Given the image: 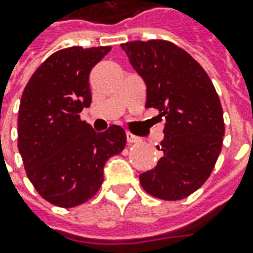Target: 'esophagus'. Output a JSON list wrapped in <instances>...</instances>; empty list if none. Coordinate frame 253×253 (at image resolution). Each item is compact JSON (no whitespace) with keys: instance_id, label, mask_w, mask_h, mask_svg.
<instances>
[{"instance_id":"34e87169","label":"esophagus","mask_w":253,"mask_h":253,"mask_svg":"<svg viewBox=\"0 0 253 253\" xmlns=\"http://www.w3.org/2000/svg\"><path fill=\"white\" fill-rule=\"evenodd\" d=\"M126 141H128V143H136V142H139L141 139L138 136L132 135L131 132H126Z\"/></svg>"}]
</instances>
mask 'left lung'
Here are the masks:
<instances>
[{
	"mask_svg": "<svg viewBox=\"0 0 253 253\" xmlns=\"http://www.w3.org/2000/svg\"><path fill=\"white\" fill-rule=\"evenodd\" d=\"M121 47L146 84V107L165 120L163 152L155 169L139 174L143 190L181 200L200 189L218 159L225 132L222 108L209 74L168 41L126 42Z\"/></svg>",
	"mask_w": 253,
	"mask_h": 253,
	"instance_id": "obj_1",
	"label": "left lung"
}]
</instances>
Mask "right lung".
Here are the masks:
<instances>
[{
    "mask_svg": "<svg viewBox=\"0 0 253 253\" xmlns=\"http://www.w3.org/2000/svg\"><path fill=\"white\" fill-rule=\"evenodd\" d=\"M110 50L73 46L50 54L22 92L18 149L36 191L57 207L91 199L101 187L105 162L125 148L121 126L95 132L80 120L91 104L90 72Z\"/></svg>",
    "mask_w": 253,
    "mask_h": 253,
    "instance_id": "add662e5",
    "label": "right lung"
}]
</instances>
